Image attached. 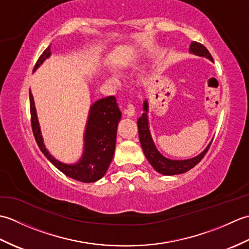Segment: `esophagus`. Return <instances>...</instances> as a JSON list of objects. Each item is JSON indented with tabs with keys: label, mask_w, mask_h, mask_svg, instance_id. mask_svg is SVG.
<instances>
[{
	"label": "esophagus",
	"mask_w": 249,
	"mask_h": 249,
	"mask_svg": "<svg viewBox=\"0 0 249 249\" xmlns=\"http://www.w3.org/2000/svg\"><path fill=\"white\" fill-rule=\"evenodd\" d=\"M124 113L127 115V116H134V114H135V107L133 105H127V108H126L125 110H124Z\"/></svg>",
	"instance_id": "esophagus-1"
}]
</instances>
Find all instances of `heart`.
Returning <instances> with one entry per match:
<instances>
[{"mask_svg":"<svg viewBox=\"0 0 249 249\" xmlns=\"http://www.w3.org/2000/svg\"><path fill=\"white\" fill-rule=\"evenodd\" d=\"M111 81H112V82H116V79H115V78H111Z\"/></svg>","mask_w":249,"mask_h":249,"instance_id":"obj_1","label":"heart"}]
</instances>
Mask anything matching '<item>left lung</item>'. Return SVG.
Returning a JSON list of instances; mask_svg holds the SVG:
<instances>
[{
  "instance_id": "obj_1",
  "label": "left lung",
  "mask_w": 249,
  "mask_h": 249,
  "mask_svg": "<svg viewBox=\"0 0 249 249\" xmlns=\"http://www.w3.org/2000/svg\"><path fill=\"white\" fill-rule=\"evenodd\" d=\"M189 51L190 53H194L199 56L208 57L209 60L213 61V57L211 55L209 50L206 49L202 44L197 43V41H193V43L190 44ZM143 111L144 113L142 114V116H140L138 121H137V123H138L139 139H140L142 150H143L146 160H149L152 167L154 168L157 172H160L161 174H166V176L181 174L190 170V169L194 168L197 163L200 162V160H202L204 155L206 154V152L209 151L210 145L212 143H210L208 146H206V149L201 153V154H199L198 156H196L194 158H190V160H168V158L163 157L160 153L157 151L154 142H153V139L151 137V133L149 129V120H147V111H149V104H147V100H145L143 104Z\"/></svg>"
}]
</instances>
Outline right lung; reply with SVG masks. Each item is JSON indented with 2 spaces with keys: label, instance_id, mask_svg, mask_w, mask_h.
I'll list each match as a JSON object with an SVG mask.
<instances>
[{
  "label": "right lung",
  "instance_id": "add662e5",
  "mask_svg": "<svg viewBox=\"0 0 249 249\" xmlns=\"http://www.w3.org/2000/svg\"><path fill=\"white\" fill-rule=\"evenodd\" d=\"M51 54L50 46L36 62V70ZM30 110L32 130L35 137L36 143L40 151L48 158V160L55 166L65 176L84 183L96 182L107 172L111 160L113 158L116 141V130L121 120L122 113L116 104L114 96L102 98L94 103L89 109L88 124L84 134V150L81 160L75 165H66L56 160L49 154L44 144L43 137L37 120L36 109L33 95L30 89Z\"/></svg>",
  "mask_w": 249,
  "mask_h": 249
}]
</instances>
